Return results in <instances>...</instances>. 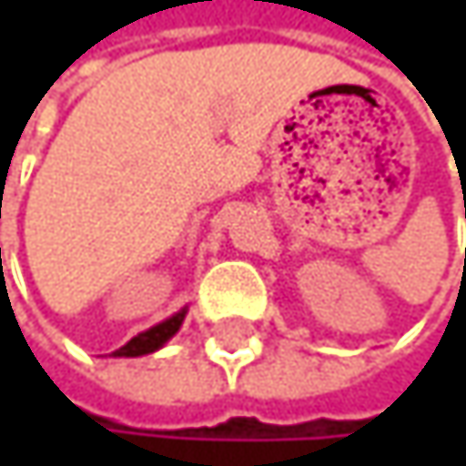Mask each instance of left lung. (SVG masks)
<instances>
[{"mask_svg": "<svg viewBox=\"0 0 466 466\" xmlns=\"http://www.w3.org/2000/svg\"><path fill=\"white\" fill-rule=\"evenodd\" d=\"M456 167H459V164H456Z\"/></svg>", "mask_w": 466, "mask_h": 466, "instance_id": "obj_1", "label": "left lung"}]
</instances>
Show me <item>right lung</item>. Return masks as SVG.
Instances as JSON below:
<instances>
[{"label": "right lung", "instance_id": "right-lung-1", "mask_svg": "<svg viewBox=\"0 0 466 466\" xmlns=\"http://www.w3.org/2000/svg\"><path fill=\"white\" fill-rule=\"evenodd\" d=\"M183 319H186V308L183 310H177L172 319H167V321H161V324L150 326L147 331H140L137 337H132L124 348H118V350H113V356H145V353H153V350H158L177 329L183 324Z\"/></svg>", "mask_w": 466, "mask_h": 466}]
</instances>
